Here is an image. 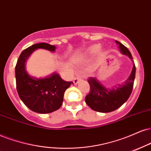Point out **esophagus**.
<instances>
[{"label":"esophagus","instance_id":"1","mask_svg":"<svg viewBox=\"0 0 151 151\" xmlns=\"http://www.w3.org/2000/svg\"><path fill=\"white\" fill-rule=\"evenodd\" d=\"M81 79V76H77V77H74V79H73V82H74V84H77V83L79 82V81H80Z\"/></svg>","mask_w":151,"mask_h":151}]
</instances>
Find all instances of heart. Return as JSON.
I'll list each match as a JSON object with an SVG mask.
<instances>
[{
  "label": "heart",
  "instance_id": "obj_1",
  "mask_svg": "<svg viewBox=\"0 0 151 151\" xmlns=\"http://www.w3.org/2000/svg\"><path fill=\"white\" fill-rule=\"evenodd\" d=\"M100 50V45L99 44H95L91 46L88 48V50L86 51V55H93V54L96 53V52H99Z\"/></svg>",
  "mask_w": 151,
  "mask_h": 151
}]
</instances>
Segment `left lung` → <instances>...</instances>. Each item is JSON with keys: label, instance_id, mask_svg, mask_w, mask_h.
<instances>
[{"label": "left lung", "instance_id": "left-lung-1", "mask_svg": "<svg viewBox=\"0 0 151 151\" xmlns=\"http://www.w3.org/2000/svg\"><path fill=\"white\" fill-rule=\"evenodd\" d=\"M121 52L133 59L128 48L119 41ZM136 67L134 63L133 69L129 79L122 85L112 88L103 86L96 78L89 77L87 81L90 85V91L85 98V102L92 110L99 112H110L117 110L127 101L132 92L135 79Z\"/></svg>", "mask_w": 151, "mask_h": 151}]
</instances>
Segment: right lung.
<instances>
[{
    "label": "right lung",
    "mask_w": 151,
    "mask_h": 151,
    "mask_svg": "<svg viewBox=\"0 0 151 151\" xmlns=\"http://www.w3.org/2000/svg\"><path fill=\"white\" fill-rule=\"evenodd\" d=\"M37 48L55 51V46L46 43H36L21 52L15 66L16 87L18 95L27 108L38 113H50L60 108L65 90L73 82L63 80L56 73L44 79L30 77L25 70V62Z\"/></svg>",
    "instance_id": "right-lung-1"
}]
</instances>
